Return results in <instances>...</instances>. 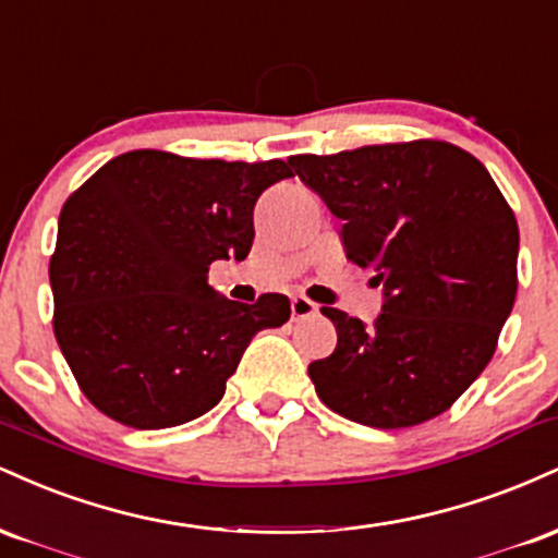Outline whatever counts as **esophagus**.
<instances>
[{
  "label": "esophagus",
  "mask_w": 558,
  "mask_h": 558,
  "mask_svg": "<svg viewBox=\"0 0 558 558\" xmlns=\"http://www.w3.org/2000/svg\"><path fill=\"white\" fill-rule=\"evenodd\" d=\"M291 315H293V319L315 317L317 315V304H315V301L306 299V296H293L291 299Z\"/></svg>",
  "instance_id": "1"
}]
</instances>
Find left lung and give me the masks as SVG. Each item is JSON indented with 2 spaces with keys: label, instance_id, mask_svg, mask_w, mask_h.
Returning <instances> with one entry per match:
<instances>
[{
  "label": "left lung",
  "instance_id": "left-lung-1",
  "mask_svg": "<svg viewBox=\"0 0 558 558\" xmlns=\"http://www.w3.org/2000/svg\"><path fill=\"white\" fill-rule=\"evenodd\" d=\"M343 220L345 257L373 270V325L323 306L338 330L310 364L325 407L396 430L444 414L496 351L517 296L520 228L483 162L446 141L288 159Z\"/></svg>",
  "mask_w": 558,
  "mask_h": 558
}]
</instances>
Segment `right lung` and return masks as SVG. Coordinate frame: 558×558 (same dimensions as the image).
Segmentation results:
<instances>
[{"label": "right lung", "mask_w": 558, "mask_h": 558, "mask_svg": "<svg viewBox=\"0 0 558 558\" xmlns=\"http://www.w3.org/2000/svg\"><path fill=\"white\" fill-rule=\"evenodd\" d=\"M291 175L283 159L138 149L110 159L68 198L49 262L54 336L99 412L136 430L202 417L248 341L288 323L283 293L241 304L222 299L207 275L217 259H246L254 204Z\"/></svg>", "instance_id": "obj_1"}]
</instances>
